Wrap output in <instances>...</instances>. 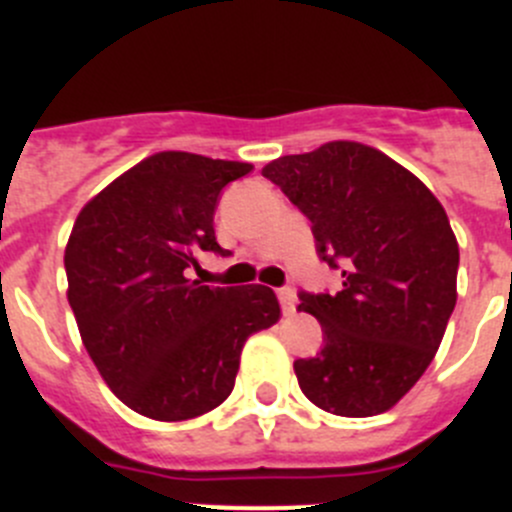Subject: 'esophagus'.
Listing matches in <instances>:
<instances>
[{
    "label": "esophagus",
    "mask_w": 512,
    "mask_h": 512,
    "mask_svg": "<svg viewBox=\"0 0 512 512\" xmlns=\"http://www.w3.org/2000/svg\"><path fill=\"white\" fill-rule=\"evenodd\" d=\"M277 295H279V302H282L284 315H292V312H295V305H297L295 289H292V287H282V289H277Z\"/></svg>",
    "instance_id": "obj_1"
}]
</instances>
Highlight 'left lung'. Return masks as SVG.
I'll return each instance as SVG.
<instances>
[{"instance_id": "obj_1", "label": "left lung", "mask_w": 512, "mask_h": 512, "mask_svg": "<svg viewBox=\"0 0 512 512\" xmlns=\"http://www.w3.org/2000/svg\"><path fill=\"white\" fill-rule=\"evenodd\" d=\"M312 223L318 256L341 269L336 295L300 292L323 328L315 359H297L300 390L343 418L390 410L436 356L456 305L459 243L446 210L405 166L333 140L261 169Z\"/></svg>"}]
</instances>
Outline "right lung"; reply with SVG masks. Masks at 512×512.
Listing matches in <instances>:
<instances>
[{"instance_id":"add662e5","label":"right lung","mask_w":512,"mask_h":512,"mask_svg":"<svg viewBox=\"0 0 512 512\" xmlns=\"http://www.w3.org/2000/svg\"><path fill=\"white\" fill-rule=\"evenodd\" d=\"M251 164L184 151L143 158L81 207L63 253L81 341L112 392L153 420L210 413L233 392L243 343L279 320L264 284L192 279L217 200Z\"/></svg>"}]
</instances>
